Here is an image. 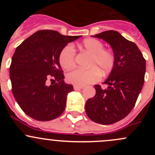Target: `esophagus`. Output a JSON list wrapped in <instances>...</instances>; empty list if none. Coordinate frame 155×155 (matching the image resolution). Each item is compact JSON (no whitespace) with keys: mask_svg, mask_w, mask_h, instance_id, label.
<instances>
[{"mask_svg":"<svg viewBox=\"0 0 155 155\" xmlns=\"http://www.w3.org/2000/svg\"><path fill=\"white\" fill-rule=\"evenodd\" d=\"M83 87H84L83 86H79V85H76L73 86V88H74L75 90H80V89H82Z\"/></svg>","mask_w":155,"mask_h":155,"instance_id":"obj_1","label":"esophagus"}]
</instances>
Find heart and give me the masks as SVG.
<instances>
[{"mask_svg": "<svg viewBox=\"0 0 155 155\" xmlns=\"http://www.w3.org/2000/svg\"><path fill=\"white\" fill-rule=\"evenodd\" d=\"M84 50L91 54L88 63L89 69L76 68L70 71L67 76L69 82L74 85L84 86L99 80L103 75H107L113 69L115 64V55L111 50L104 48V45L94 38L84 40L79 44ZM76 51L71 45H67L59 54V63L62 68L68 70L75 65Z\"/></svg>", "mask_w": 155, "mask_h": 155, "instance_id": "1", "label": "heart"}]
</instances>
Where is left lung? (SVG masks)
Segmentation results:
<instances>
[{
    "label": "left lung",
    "mask_w": 155,
    "mask_h": 155,
    "mask_svg": "<svg viewBox=\"0 0 155 155\" xmlns=\"http://www.w3.org/2000/svg\"><path fill=\"white\" fill-rule=\"evenodd\" d=\"M109 43L115 55V64L103 89L95 85L96 94L85 104L91 120L101 124H112L125 118L135 106L145 81V59L133 42L118 31H107L92 36Z\"/></svg>",
    "instance_id": "8db88e82"
}]
</instances>
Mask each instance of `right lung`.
<instances>
[{
    "instance_id": "obj_1",
    "label": "right lung",
    "mask_w": 155,
    "mask_h": 155,
    "mask_svg": "<svg viewBox=\"0 0 155 155\" xmlns=\"http://www.w3.org/2000/svg\"><path fill=\"white\" fill-rule=\"evenodd\" d=\"M79 37L41 30L16 48L10 67L12 91L18 106L31 118L51 121L63 113L68 94L73 87L64 82L59 54L68 43ZM48 81L52 82L50 86Z\"/></svg>"
}]
</instances>
